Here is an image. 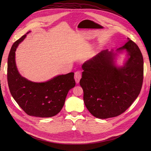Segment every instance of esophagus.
I'll list each match as a JSON object with an SVG mask.
<instances>
[{"label": "esophagus", "instance_id": "obj_1", "mask_svg": "<svg viewBox=\"0 0 151 151\" xmlns=\"http://www.w3.org/2000/svg\"><path fill=\"white\" fill-rule=\"evenodd\" d=\"M81 78V74L80 71H79V70L76 71V72L75 73V81L77 84L79 83V82H80Z\"/></svg>", "mask_w": 151, "mask_h": 151}]
</instances>
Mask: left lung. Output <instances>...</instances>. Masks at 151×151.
Masks as SVG:
<instances>
[{
	"label": "left lung",
	"instance_id": "obj_1",
	"mask_svg": "<svg viewBox=\"0 0 151 151\" xmlns=\"http://www.w3.org/2000/svg\"><path fill=\"white\" fill-rule=\"evenodd\" d=\"M125 50L129 58L122 67L114 65L116 53L103 50L84 62L80 84L84 104L95 117L107 119L124 113L138 97L143 81V58L137 45L128 41L117 52Z\"/></svg>",
	"mask_w": 151,
	"mask_h": 151
}]
</instances>
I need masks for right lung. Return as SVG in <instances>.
I'll use <instances>...</instances> for the list:
<instances>
[{
	"label": "right lung",
	"mask_w": 151,
	"mask_h": 151,
	"mask_svg": "<svg viewBox=\"0 0 151 151\" xmlns=\"http://www.w3.org/2000/svg\"><path fill=\"white\" fill-rule=\"evenodd\" d=\"M26 37L22 36L12 45L8 58L7 80L12 97L26 114L50 117L58 114L67 95L75 86L74 73L59 75L45 83H34L22 77L15 62V51Z\"/></svg>",
	"instance_id": "add662e5"
}]
</instances>
